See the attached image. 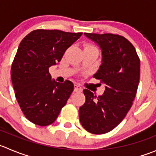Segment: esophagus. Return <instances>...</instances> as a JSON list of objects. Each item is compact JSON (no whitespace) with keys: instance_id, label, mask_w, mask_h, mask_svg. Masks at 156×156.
<instances>
[{"instance_id":"obj_1","label":"esophagus","mask_w":156,"mask_h":156,"mask_svg":"<svg viewBox=\"0 0 156 156\" xmlns=\"http://www.w3.org/2000/svg\"><path fill=\"white\" fill-rule=\"evenodd\" d=\"M74 91L75 92H81L82 91V87L78 84H75L74 85Z\"/></svg>"}]
</instances>
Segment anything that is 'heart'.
<instances>
[{
	"instance_id": "heart-1",
	"label": "heart",
	"mask_w": 156,
	"mask_h": 156,
	"mask_svg": "<svg viewBox=\"0 0 156 156\" xmlns=\"http://www.w3.org/2000/svg\"><path fill=\"white\" fill-rule=\"evenodd\" d=\"M90 48H95V47L93 46H90V45H86L85 47H84V49H90Z\"/></svg>"
}]
</instances>
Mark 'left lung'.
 <instances>
[{
    "mask_svg": "<svg viewBox=\"0 0 156 156\" xmlns=\"http://www.w3.org/2000/svg\"><path fill=\"white\" fill-rule=\"evenodd\" d=\"M96 43L102 61L94 77L105 84L97 97L84 89L86 101L79 109L80 122L93 134H104L114 129L124 119L136 94L140 76V60L132 43L123 36L112 33H84Z\"/></svg>",
    "mask_w": 156,
    "mask_h": 156,
    "instance_id": "1",
    "label": "left lung"
}]
</instances>
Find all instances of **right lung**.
Returning <instances> with one entry per match:
<instances>
[{"instance_id":"1","label":"right lung","mask_w":156,"mask_h":156,"mask_svg":"<svg viewBox=\"0 0 156 156\" xmlns=\"http://www.w3.org/2000/svg\"><path fill=\"white\" fill-rule=\"evenodd\" d=\"M82 33L36 30L20 43L12 63L11 80L25 116L41 126L52 124L74 90L72 81L52 80L49 68L61 61L65 52Z\"/></svg>"}]
</instances>
